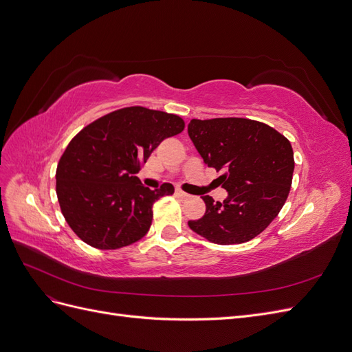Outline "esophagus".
I'll use <instances>...</instances> for the list:
<instances>
[{
    "mask_svg": "<svg viewBox=\"0 0 352 352\" xmlns=\"http://www.w3.org/2000/svg\"><path fill=\"white\" fill-rule=\"evenodd\" d=\"M176 197H177L179 199H188V198H189V195H188L186 192H184V190H180V189L176 190Z\"/></svg>",
    "mask_w": 352,
    "mask_h": 352,
    "instance_id": "esophagus-1",
    "label": "esophagus"
}]
</instances>
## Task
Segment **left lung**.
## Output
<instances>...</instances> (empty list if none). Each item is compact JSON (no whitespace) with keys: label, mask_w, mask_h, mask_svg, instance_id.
<instances>
[{"label":"left lung","mask_w":352,"mask_h":352,"mask_svg":"<svg viewBox=\"0 0 352 352\" xmlns=\"http://www.w3.org/2000/svg\"><path fill=\"white\" fill-rule=\"evenodd\" d=\"M188 133L204 163L223 172L217 180L229 194L223 202L202 197L206 214L189 220V228L219 245L254 239L289 195L295 167L291 142L269 124L242 117L192 119Z\"/></svg>","instance_id":"1"}]
</instances>
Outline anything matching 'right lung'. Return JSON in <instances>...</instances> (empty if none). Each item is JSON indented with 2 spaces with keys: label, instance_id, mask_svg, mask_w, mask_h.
<instances>
[{
  "label": "right lung",
  "instance_id": "obj_1",
  "mask_svg": "<svg viewBox=\"0 0 352 352\" xmlns=\"http://www.w3.org/2000/svg\"><path fill=\"white\" fill-rule=\"evenodd\" d=\"M185 129L176 114L126 107L85 126L63 153L56 190L67 225L98 250H119L151 228L154 202L172 184L145 188L136 173L163 140Z\"/></svg>",
  "mask_w": 352,
  "mask_h": 352
}]
</instances>
